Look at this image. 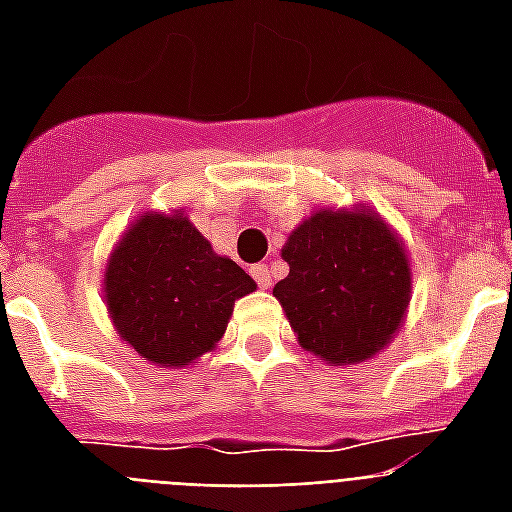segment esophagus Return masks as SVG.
<instances>
[{"mask_svg": "<svg viewBox=\"0 0 512 512\" xmlns=\"http://www.w3.org/2000/svg\"><path fill=\"white\" fill-rule=\"evenodd\" d=\"M249 273H252V279H255L263 289H268L273 284V273L265 263H255L252 268H249Z\"/></svg>", "mask_w": 512, "mask_h": 512, "instance_id": "1", "label": "esophagus"}]
</instances>
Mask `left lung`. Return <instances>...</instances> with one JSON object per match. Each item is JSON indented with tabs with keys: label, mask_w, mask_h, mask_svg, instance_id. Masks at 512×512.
Returning a JSON list of instances; mask_svg holds the SVG:
<instances>
[{
	"label": "left lung",
	"mask_w": 512,
	"mask_h": 512,
	"mask_svg": "<svg viewBox=\"0 0 512 512\" xmlns=\"http://www.w3.org/2000/svg\"><path fill=\"white\" fill-rule=\"evenodd\" d=\"M289 276L273 287L297 340L329 364L388 345L409 305V260L374 212H316L281 249Z\"/></svg>",
	"instance_id": "1"
}]
</instances>
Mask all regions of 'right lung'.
Listing matches in <instances>:
<instances>
[{
	"label": "right lung",
	"instance_id": "1",
	"mask_svg": "<svg viewBox=\"0 0 512 512\" xmlns=\"http://www.w3.org/2000/svg\"><path fill=\"white\" fill-rule=\"evenodd\" d=\"M255 287L180 212L140 217L106 271L108 313L119 335L162 366L193 364L215 348L233 303Z\"/></svg>",
	"mask_w": 512,
	"mask_h": 512
}]
</instances>
